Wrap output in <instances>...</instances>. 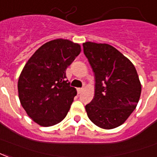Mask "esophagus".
<instances>
[{"instance_id":"esophagus-1","label":"esophagus","mask_w":157,"mask_h":157,"mask_svg":"<svg viewBox=\"0 0 157 157\" xmlns=\"http://www.w3.org/2000/svg\"><path fill=\"white\" fill-rule=\"evenodd\" d=\"M76 90H77V93L80 94V93H82V90H83V88H77Z\"/></svg>"}]
</instances>
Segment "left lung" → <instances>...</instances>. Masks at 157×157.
Wrapping results in <instances>:
<instances>
[{
  "mask_svg": "<svg viewBox=\"0 0 157 157\" xmlns=\"http://www.w3.org/2000/svg\"><path fill=\"white\" fill-rule=\"evenodd\" d=\"M83 51L95 73V95L86 105L92 122L103 129L122 125L139 101L141 85L132 61L108 44L87 41Z\"/></svg>",
  "mask_w": 157,
  "mask_h": 157,
  "instance_id": "left-lung-1",
  "label": "left lung"
}]
</instances>
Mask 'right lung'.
Listing matches in <instances>:
<instances>
[{
  "label": "right lung",
  "instance_id": "right-lung-1",
  "mask_svg": "<svg viewBox=\"0 0 157 157\" xmlns=\"http://www.w3.org/2000/svg\"><path fill=\"white\" fill-rule=\"evenodd\" d=\"M80 52L77 43L51 40L36 50L23 68L17 85L20 101L40 126H54L68 113L77 92L66 79V70Z\"/></svg>",
  "mask_w": 157,
  "mask_h": 157
}]
</instances>
